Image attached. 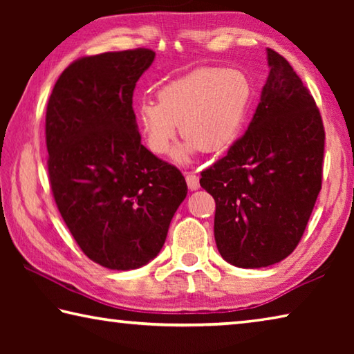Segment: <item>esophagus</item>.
<instances>
[{"label": "esophagus", "instance_id": "esophagus-1", "mask_svg": "<svg viewBox=\"0 0 354 354\" xmlns=\"http://www.w3.org/2000/svg\"><path fill=\"white\" fill-rule=\"evenodd\" d=\"M185 181H187V185L190 190H198L200 189V176L195 175V173L187 171L185 173Z\"/></svg>", "mask_w": 354, "mask_h": 354}]
</instances>
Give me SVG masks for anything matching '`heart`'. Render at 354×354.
<instances>
[{
    "instance_id": "heart-1",
    "label": "heart",
    "mask_w": 354,
    "mask_h": 354,
    "mask_svg": "<svg viewBox=\"0 0 354 354\" xmlns=\"http://www.w3.org/2000/svg\"><path fill=\"white\" fill-rule=\"evenodd\" d=\"M251 88L241 71L201 68L160 87L158 101L136 104L134 122L147 148L164 156L179 133L185 140L175 151L185 160L196 149L223 151L234 142L248 115Z\"/></svg>"
}]
</instances>
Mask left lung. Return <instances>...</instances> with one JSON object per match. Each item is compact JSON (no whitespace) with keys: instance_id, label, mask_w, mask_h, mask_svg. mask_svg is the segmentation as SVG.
Here are the masks:
<instances>
[{"instance_id":"obj_1","label":"left lung","mask_w":354,"mask_h":354,"mask_svg":"<svg viewBox=\"0 0 354 354\" xmlns=\"http://www.w3.org/2000/svg\"><path fill=\"white\" fill-rule=\"evenodd\" d=\"M270 71L248 129L201 171L215 200L214 236L221 257L241 268L286 259L322 189L325 128L292 65L267 48Z\"/></svg>"}]
</instances>
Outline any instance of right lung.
<instances>
[{"label":"right lung","mask_w":354,"mask_h":354,"mask_svg":"<svg viewBox=\"0 0 354 354\" xmlns=\"http://www.w3.org/2000/svg\"><path fill=\"white\" fill-rule=\"evenodd\" d=\"M154 56L137 48L77 59L46 106L57 209L84 254L111 270L154 259L187 195L183 173L142 145L134 122L136 82Z\"/></svg>","instance_id":"add662e5"}]
</instances>
